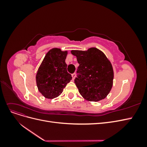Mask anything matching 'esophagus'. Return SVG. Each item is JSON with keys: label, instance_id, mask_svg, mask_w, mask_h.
Here are the masks:
<instances>
[{"label": "esophagus", "instance_id": "obj_1", "mask_svg": "<svg viewBox=\"0 0 147 147\" xmlns=\"http://www.w3.org/2000/svg\"><path fill=\"white\" fill-rule=\"evenodd\" d=\"M72 79L74 80V79H75V73H74V74H72Z\"/></svg>", "mask_w": 147, "mask_h": 147}]
</instances>
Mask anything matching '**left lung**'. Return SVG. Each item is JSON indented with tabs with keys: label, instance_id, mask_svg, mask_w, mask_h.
<instances>
[{
	"label": "left lung",
	"instance_id": "1",
	"mask_svg": "<svg viewBox=\"0 0 147 147\" xmlns=\"http://www.w3.org/2000/svg\"><path fill=\"white\" fill-rule=\"evenodd\" d=\"M77 57L78 77L75 83L80 94L90 102H97L105 99L112 90L113 69L110 61L104 53L92 47L86 51L72 50Z\"/></svg>",
	"mask_w": 147,
	"mask_h": 147
}]
</instances>
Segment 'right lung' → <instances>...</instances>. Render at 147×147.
I'll list each match as a JSON object with an SVG mask.
<instances>
[{
    "label": "right lung",
    "mask_w": 147,
    "mask_h": 147,
    "mask_svg": "<svg viewBox=\"0 0 147 147\" xmlns=\"http://www.w3.org/2000/svg\"><path fill=\"white\" fill-rule=\"evenodd\" d=\"M67 51H61L60 48L51 49L38 69L37 86L39 92L47 99L58 97L72 78L67 71Z\"/></svg>",
    "instance_id": "1"
}]
</instances>
